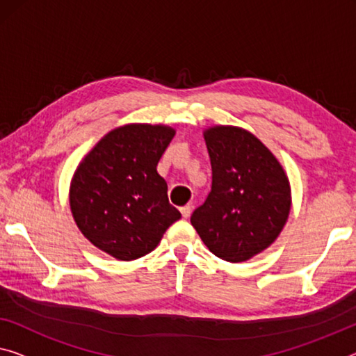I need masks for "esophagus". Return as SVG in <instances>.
Listing matches in <instances>:
<instances>
[{
  "instance_id": "1",
  "label": "esophagus",
  "mask_w": 356,
  "mask_h": 356,
  "mask_svg": "<svg viewBox=\"0 0 356 356\" xmlns=\"http://www.w3.org/2000/svg\"><path fill=\"white\" fill-rule=\"evenodd\" d=\"M191 211H193V205H184V207H181V215H183V218H189V216H191Z\"/></svg>"
}]
</instances>
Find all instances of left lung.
Masks as SVG:
<instances>
[{"instance_id":"obj_1","label":"left lung","mask_w":356,"mask_h":356,"mask_svg":"<svg viewBox=\"0 0 356 356\" xmlns=\"http://www.w3.org/2000/svg\"><path fill=\"white\" fill-rule=\"evenodd\" d=\"M211 162V191L191 224L213 254L243 262L275 242L291 210V186L282 163L248 130H204Z\"/></svg>"}]
</instances>
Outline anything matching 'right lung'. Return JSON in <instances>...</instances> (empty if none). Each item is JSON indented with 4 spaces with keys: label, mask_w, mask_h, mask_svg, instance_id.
<instances>
[{
    "label": "right lung",
    "mask_w": 356,
    "mask_h": 356,
    "mask_svg": "<svg viewBox=\"0 0 356 356\" xmlns=\"http://www.w3.org/2000/svg\"><path fill=\"white\" fill-rule=\"evenodd\" d=\"M175 129L127 124L113 129L79 162L70 184V209L84 237L119 261L151 253L181 218L157 173Z\"/></svg>",
    "instance_id": "add662e5"
}]
</instances>
